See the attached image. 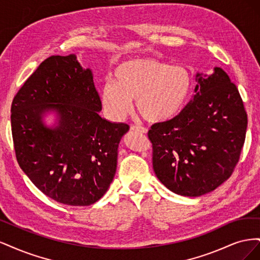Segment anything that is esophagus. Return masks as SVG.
Returning <instances> with one entry per match:
<instances>
[{"label": "esophagus", "mask_w": 260, "mask_h": 260, "mask_svg": "<svg viewBox=\"0 0 260 260\" xmlns=\"http://www.w3.org/2000/svg\"><path fill=\"white\" fill-rule=\"evenodd\" d=\"M131 130L136 132H141V133H147V129L144 127H141V125H132Z\"/></svg>", "instance_id": "obj_1"}]
</instances>
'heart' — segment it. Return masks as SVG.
Listing matches in <instances>:
<instances>
[{
	"label": "heart",
	"mask_w": 260,
	"mask_h": 260,
	"mask_svg": "<svg viewBox=\"0 0 260 260\" xmlns=\"http://www.w3.org/2000/svg\"><path fill=\"white\" fill-rule=\"evenodd\" d=\"M193 88L188 69L154 58L122 61L114 72V82L102 90L104 107L116 118L127 116L137 100L138 111L149 122H165L186 106Z\"/></svg>",
	"instance_id": "heart-1"
}]
</instances>
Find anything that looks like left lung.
<instances>
[{
    "label": "left lung",
    "instance_id": "left-lung-1",
    "mask_svg": "<svg viewBox=\"0 0 260 260\" xmlns=\"http://www.w3.org/2000/svg\"><path fill=\"white\" fill-rule=\"evenodd\" d=\"M195 95L171 120L148 130L153 169L176 194L196 198L229 179L240 159L247 114L239 90L224 70L196 74Z\"/></svg>",
    "mask_w": 260,
    "mask_h": 260
}]
</instances>
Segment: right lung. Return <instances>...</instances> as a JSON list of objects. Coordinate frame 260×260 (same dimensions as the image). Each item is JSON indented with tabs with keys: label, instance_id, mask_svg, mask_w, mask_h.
I'll list each match as a JSON object with an SVG mask.
<instances>
[{
	"label": "right lung",
	"instance_id": "add662e5",
	"mask_svg": "<svg viewBox=\"0 0 260 260\" xmlns=\"http://www.w3.org/2000/svg\"><path fill=\"white\" fill-rule=\"evenodd\" d=\"M102 103L91 69L75 54L42 61L15 95L12 135L19 167L39 190L70 206H89L111 185L118 146L129 125L100 116ZM49 111L55 127L43 122Z\"/></svg>",
	"mask_w": 260,
	"mask_h": 260
}]
</instances>
